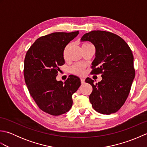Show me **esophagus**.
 Instances as JSON below:
<instances>
[{
  "label": "esophagus",
  "instance_id": "1",
  "mask_svg": "<svg viewBox=\"0 0 147 147\" xmlns=\"http://www.w3.org/2000/svg\"><path fill=\"white\" fill-rule=\"evenodd\" d=\"M81 83H82V84L85 83V79L83 78H81Z\"/></svg>",
  "mask_w": 147,
  "mask_h": 147
}]
</instances>
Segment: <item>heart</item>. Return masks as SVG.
<instances>
[{
    "label": "heart",
    "instance_id": "obj_1",
    "mask_svg": "<svg viewBox=\"0 0 147 147\" xmlns=\"http://www.w3.org/2000/svg\"><path fill=\"white\" fill-rule=\"evenodd\" d=\"M91 45V44H90V43H86V42H84L82 44V47H83L86 46V45ZM69 48H70V45H67V46L65 47V48L63 51V57H64V59L65 61H66L67 59L68 52H69ZM85 69V66L84 64H76L73 65V66L70 68V71H71V73H73L74 74H76V75H78V76H81L83 74Z\"/></svg>",
    "mask_w": 147,
    "mask_h": 147
}]
</instances>
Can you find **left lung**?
Listing matches in <instances>:
<instances>
[{
	"label": "left lung",
	"mask_w": 147,
	"mask_h": 147,
	"mask_svg": "<svg viewBox=\"0 0 147 147\" xmlns=\"http://www.w3.org/2000/svg\"><path fill=\"white\" fill-rule=\"evenodd\" d=\"M81 41L94 45L95 58L92 64V73L102 74V78L95 85L90 78L85 80L93 88L89 96L90 103L99 113H115L125 102L135 76L131 50L120 36L105 31L85 33Z\"/></svg>",
	"instance_id": "1"
}]
</instances>
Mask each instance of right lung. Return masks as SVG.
<instances>
[{"label":"right lung","mask_w":147,"mask_h":147,"mask_svg":"<svg viewBox=\"0 0 147 147\" xmlns=\"http://www.w3.org/2000/svg\"><path fill=\"white\" fill-rule=\"evenodd\" d=\"M79 32H55L40 37L27 51L24 76L31 96L38 107L52 115L70 110L72 95L81 85L78 76L70 75L63 83L57 81L59 66L65 63L63 51Z\"/></svg>","instance_id":"1"}]
</instances>
